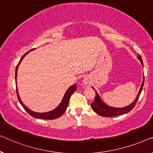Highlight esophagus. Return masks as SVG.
I'll use <instances>...</instances> for the list:
<instances>
[{"instance_id": "1", "label": "esophagus", "mask_w": 153, "mask_h": 153, "mask_svg": "<svg viewBox=\"0 0 153 153\" xmlns=\"http://www.w3.org/2000/svg\"><path fill=\"white\" fill-rule=\"evenodd\" d=\"M83 84L85 86H90V85H91V79H90L89 77L86 76V77H84Z\"/></svg>"}]
</instances>
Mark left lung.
Instances as JSON below:
<instances>
[{
  "mask_svg": "<svg viewBox=\"0 0 153 153\" xmlns=\"http://www.w3.org/2000/svg\"><path fill=\"white\" fill-rule=\"evenodd\" d=\"M137 58H138V59L141 62V65L143 68V61H142L141 57L139 55H138ZM143 84H144V76L143 78V82H142L140 89H139V93L137 94V98H135V100L133 101L130 105L123 107H111V106H109V105H107L106 103L103 102L102 100L100 98V96H99V94L97 93V91H96L95 89H94V87H92L96 91V97H95V99H94V102L91 104V108L96 113H97L98 114H99L100 116H102V117H113L118 115L128 113L129 111H130L133 109V107H134L135 104H136L137 100H138L139 96H140V94L141 93L142 89H143Z\"/></svg>",
  "mask_w": 153,
  "mask_h": 153,
  "instance_id": "1",
  "label": "left lung"
}]
</instances>
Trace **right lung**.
I'll return each instance as SVG.
<instances>
[{"mask_svg": "<svg viewBox=\"0 0 153 153\" xmlns=\"http://www.w3.org/2000/svg\"><path fill=\"white\" fill-rule=\"evenodd\" d=\"M34 49H35V48L32 49L30 51L34 50ZM29 52H30V51H28V52L25 53V54L23 55L22 57H21V59H20V62H19V64H17V66L16 67V71H15V79H16V87H17V84H16L17 71H18L19 66V64H21V62L23 60V58L25 57V56ZM76 89H77L76 84H75V85L71 86V87L68 88L67 90H66V91L65 92V94H64V95L63 96V98H62L61 102L59 103V105H58V106L56 107V108H55L54 109H53V110H51V111H47V112H42V113L36 112V111H32L30 109L27 108V107L25 106L24 104H23V102L21 100L20 96H19L18 89H17V87H16V94H17V97H18V100L19 101V102L21 103V105H22L23 108L25 109V110L30 115L32 116V117H34V118H36V119L50 120V119H57V118L60 117L62 114H63L64 111H66V108H67V106H68V102H69V99H70L71 96L72 94H74L75 91H76Z\"/></svg>", "mask_w": 153, "mask_h": 153, "instance_id": "1", "label": "right lung"}]
</instances>
